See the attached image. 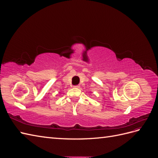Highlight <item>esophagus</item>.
<instances>
[{"label": "esophagus", "mask_w": 158, "mask_h": 158, "mask_svg": "<svg viewBox=\"0 0 158 158\" xmlns=\"http://www.w3.org/2000/svg\"><path fill=\"white\" fill-rule=\"evenodd\" d=\"M74 88H80V85H74Z\"/></svg>", "instance_id": "1"}]
</instances>
